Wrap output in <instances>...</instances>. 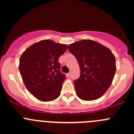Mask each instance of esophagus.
Returning <instances> with one entry per match:
<instances>
[{"instance_id":"esophagus-1","label":"esophagus","mask_w":134,"mask_h":134,"mask_svg":"<svg viewBox=\"0 0 134 134\" xmlns=\"http://www.w3.org/2000/svg\"><path fill=\"white\" fill-rule=\"evenodd\" d=\"M71 76V72H69V73L67 74V77H70Z\"/></svg>"}]
</instances>
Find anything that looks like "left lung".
<instances>
[{
    "label": "left lung",
    "mask_w": 134,
    "mask_h": 134,
    "mask_svg": "<svg viewBox=\"0 0 134 134\" xmlns=\"http://www.w3.org/2000/svg\"><path fill=\"white\" fill-rule=\"evenodd\" d=\"M80 67V76L74 82L77 96L83 100L102 97L110 87L116 71L111 51L93 40H83L69 46Z\"/></svg>",
    "instance_id": "8db88e82"
}]
</instances>
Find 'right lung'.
<instances>
[{
  "mask_svg": "<svg viewBox=\"0 0 134 134\" xmlns=\"http://www.w3.org/2000/svg\"><path fill=\"white\" fill-rule=\"evenodd\" d=\"M67 48L66 44L43 40L21 55L19 71L23 80L29 92L40 100L52 101L60 95L66 77L61 72L58 60Z\"/></svg>",
  "mask_w": 134,
  "mask_h": 134,
  "instance_id": "add662e5",
  "label": "right lung"
}]
</instances>
